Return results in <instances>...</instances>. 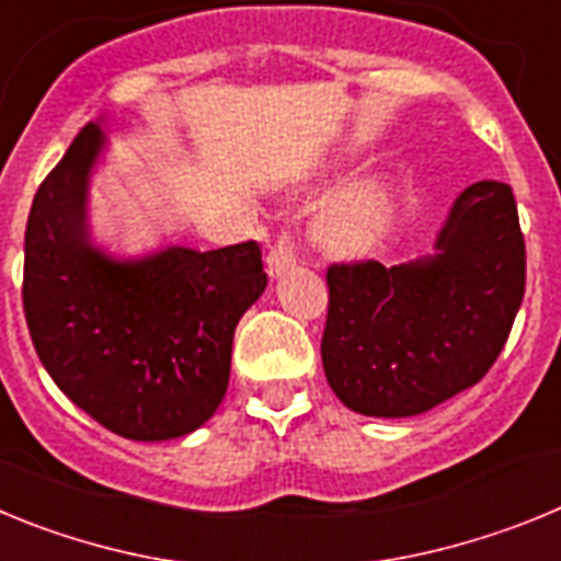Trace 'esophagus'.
Masks as SVG:
<instances>
[{"label":"esophagus","instance_id":"esophagus-1","mask_svg":"<svg viewBox=\"0 0 561 561\" xmlns=\"http://www.w3.org/2000/svg\"><path fill=\"white\" fill-rule=\"evenodd\" d=\"M297 264V244L295 232L280 230V236L275 238V244L270 247V255H266V266H270L272 277H280L286 270Z\"/></svg>","mask_w":561,"mask_h":561}]
</instances>
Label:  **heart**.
Wrapping results in <instances>:
<instances>
[{"label": "heart", "mask_w": 561, "mask_h": 561, "mask_svg": "<svg viewBox=\"0 0 561 561\" xmlns=\"http://www.w3.org/2000/svg\"><path fill=\"white\" fill-rule=\"evenodd\" d=\"M393 187L385 180H365L331 202L323 216V236L336 250L362 252L374 247L393 219Z\"/></svg>", "instance_id": "b5f03b06"}]
</instances>
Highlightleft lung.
Listing matches in <instances>:
<instances>
[{
  "label": "left lung",
  "mask_w": 561,
  "mask_h": 561,
  "mask_svg": "<svg viewBox=\"0 0 561 561\" xmlns=\"http://www.w3.org/2000/svg\"><path fill=\"white\" fill-rule=\"evenodd\" d=\"M435 255L325 270V379L345 408L379 419L433 410L489 374L525 295V238L505 182L455 199Z\"/></svg>",
  "instance_id": "obj_1"
}]
</instances>
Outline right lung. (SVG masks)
<instances>
[{
	"label": "right lung",
	"mask_w": 561,
	"mask_h": 561,
	"mask_svg": "<svg viewBox=\"0 0 561 561\" xmlns=\"http://www.w3.org/2000/svg\"><path fill=\"white\" fill-rule=\"evenodd\" d=\"M101 148V128L87 123L38 185L24 230V320L76 408L123 438H180L225 399L236 325L266 289L261 247L103 255L83 216Z\"/></svg>",
	"instance_id": "right-lung-1"
}]
</instances>
